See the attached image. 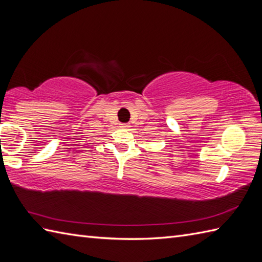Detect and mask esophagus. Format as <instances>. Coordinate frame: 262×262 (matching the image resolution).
Instances as JSON below:
<instances>
[{
    "instance_id": "34e87169",
    "label": "esophagus",
    "mask_w": 262,
    "mask_h": 262,
    "mask_svg": "<svg viewBox=\"0 0 262 262\" xmlns=\"http://www.w3.org/2000/svg\"><path fill=\"white\" fill-rule=\"evenodd\" d=\"M120 127L121 128H128V127H129V125H128V124H120Z\"/></svg>"
}]
</instances>
